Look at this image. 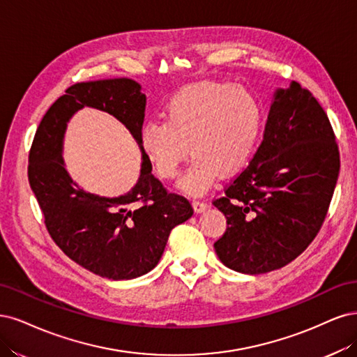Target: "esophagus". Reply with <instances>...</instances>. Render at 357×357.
I'll return each instance as SVG.
<instances>
[{
  "label": "esophagus",
  "mask_w": 357,
  "mask_h": 357,
  "mask_svg": "<svg viewBox=\"0 0 357 357\" xmlns=\"http://www.w3.org/2000/svg\"><path fill=\"white\" fill-rule=\"evenodd\" d=\"M192 206H194L195 212H203V211H206V209L209 208L208 202H204V200H194V202H192Z\"/></svg>",
  "instance_id": "34e87169"
}]
</instances>
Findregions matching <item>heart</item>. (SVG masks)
<instances>
[{"mask_svg":"<svg viewBox=\"0 0 357 357\" xmlns=\"http://www.w3.org/2000/svg\"><path fill=\"white\" fill-rule=\"evenodd\" d=\"M261 107L243 86L203 82L179 90L165 108V121L142 126L141 144L163 179H174L182 160L194 154L179 188L197 194L220 175H234L254 153Z\"/></svg>","mask_w":357,"mask_h":357,"instance_id":"obj_1","label":"heart"}]
</instances>
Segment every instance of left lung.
Listing matches in <instances>:
<instances>
[{"label":"left lung","mask_w":357,"mask_h":357,"mask_svg":"<svg viewBox=\"0 0 357 357\" xmlns=\"http://www.w3.org/2000/svg\"><path fill=\"white\" fill-rule=\"evenodd\" d=\"M338 174L335 133L312 91L296 82L275 91L254 158L213 200L227 218L216 255L245 274L284 267L320 231Z\"/></svg>","instance_id":"left-lung-1"}]
</instances>
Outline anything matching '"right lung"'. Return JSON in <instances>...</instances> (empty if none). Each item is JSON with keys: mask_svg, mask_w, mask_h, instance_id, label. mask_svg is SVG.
I'll list each match as a JSON object with an SVG mask.
<instances>
[{"mask_svg": "<svg viewBox=\"0 0 357 357\" xmlns=\"http://www.w3.org/2000/svg\"><path fill=\"white\" fill-rule=\"evenodd\" d=\"M145 103L141 86L129 78L73 84L45 112L29 149V185L50 237L66 257L112 280L135 279L153 270L172 228L194 213L183 195L167 191L151 174V162L141 144ZM84 106L105 110L121 121L143 151L142 176L120 198L86 193L63 166L66 123Z\"/></svg>", "mask_w": 357, "mask_h": 357, "instance_id": "right-lung-1", "label": "right lung"}]
</instances>
